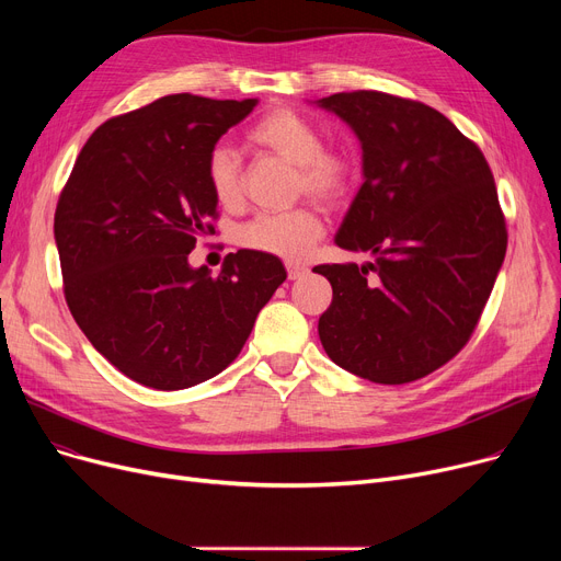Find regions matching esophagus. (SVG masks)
I'll list each match as a JSON object with an SVG mask.
<instances>
[{
  "label": "esophagus",
  "instance_id": "1",
  "mask_svg": "<svg viewBox=\"0 0 561 561\" xmlns=\"http://www.w3.org/2000/svg\"><path fill=\"white\" fill-rule=\"evenodd\" d=\"M307 273V268L305 265H300V263H286V275H288V279H300L302 275Z\"/></svg>",
  "mask_w": 561,
  "mask_h": 561
}]
</instances>
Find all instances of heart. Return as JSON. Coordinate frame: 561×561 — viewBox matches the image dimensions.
Instances as JSON below:
<instances>
[{
  "instance_id": "heart-1",
  "label": "heart",
  "mask_w": 561,
  "mask_h": 561,
  "mask_svg": "<svg viewBox=\"0 0 561 561\" xmlns=\"http://www.w3.org/2000/svg\"><path fill=\"white\" fill-rule=\"evenodd\" d=\"M248 140L296 165V193L311 195L328 206L347 202L357 186V163L345 150L322 145V134L309 117L290 106L263 113L248 129ZM206 176L222 209H239L245 197L241 159L231 147L216 145L206 159ZM325 225L313 206L259 214L243 225L239 241L252 252L298 261L322 239Z\"/></svg>"
}]
</instances>
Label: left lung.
<instances>
[{
	"label": "left lung",
	"mask_w": 561,
	"mask_h": 561,
	"mask_svg": "<svg viewBox=\"0 0 561 561\" xmlns=\"http://www.w3.org/2000/svg\"><path fill=\"white\" fill-rule=\"evenodd\" d=\"M355 129L364 176L336 245L368 265L322 263L334 298L318 320L330 359L407 385L473 336L507 252V222L480 147L436 108L379 91L322 98Z\"/></svg>",
	"instance_id": "8db88e82"
}]
</instances>
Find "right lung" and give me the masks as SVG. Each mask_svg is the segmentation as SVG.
I'll return each instance as SVG.
<instances>
[{"label": "right lung", "instance_id": "obj_1", "mask_svg": "<svg viewBox=\"0 0 561 561\" xmlns=\"http://www.w3.org/2000/svg\"><path fill=\"white\" fill-rule=\"evenodd\" d=\"M256 100L165 95L85 140L58 195L54 239L72 318L117 370L180 391L222 373L284 284L277 256L239 250L220 275L188 254L216 233L206 159Z\"/></svg>", "mask_w": 561, "mask_h": 561}]
</instances>
